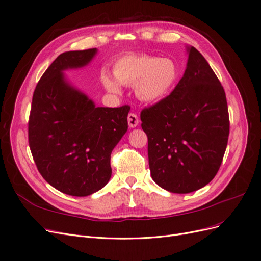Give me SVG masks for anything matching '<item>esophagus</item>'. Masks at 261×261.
I'll list each match as a JSON object with an SVG mask.
<instances>
[{"instance_id":"obj_1","label":"esophagus","mask_w":261,"mask_h":261,"mask_svg":"<svg viewBox=\"0 0 261 261\" xmlns=\"http://www.w3.org/2000/svg\"><path fill=\"white\" fill-rule=\"evenodd\" d=\"M127 121H128V125L129 127L134 128L139 124V118L135 113H129L127 116Z\"/></svg>"}]
</instances>
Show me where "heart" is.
Instances as JSON below:
<instances>
[{"mask_svg": "<svg viewBox=\"0 0 261 261\" xmlns=\"http://www.w3.org/2000/svg\"><path fill=\"white\" fill-rule=\"evenodd\" d=\"M114 78L108 72L101 73L105 88L113 93L123 86H134L137 99L145 103H158L174 90L179 70L176 62L170 58L151 54L127 55L118 60L113 67Z\"/></svg>", "mask_w": 261, "mask_h": 261, "instance_id": "1", "label": "heart"}]
</instances>
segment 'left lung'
Returning <instances> with one entry per match:
<instances>
[{"mask_svg":"<svg viewBox=\"0 0 261 261\" xmlns=\"http://www.w3.org/2000/svg\"><path fill=\"white\" fill-rule=\"evenodd\" d=\"M183 77L164 100L144 109L151 177L171 193L206 186L219 171L227 145L226 97L208 62L194 46Z\"/></svg>","mask_w":261,"mask_h":261,"instance_id":"left-lung-1","label":"left lung"}]
</instances>
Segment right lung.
<instances>
[{
    "label": "right lung",
    "mask_w": 261,
    "mask_h": 261,
    "mask_svg": "<svg viewBox=\"0 0 261 261\" xmlns=\"http://www.w3.org/2000/svg\"><path fill=\"white\" fill-rule=\"evenodd\" d=\"M98 50L60 54L34 91L28 122L31 154L42 177L66 195L85 197L111 178L110 159L127 132L130 108L96 107L65 70L88 65Z\"/></svg>",
    "instance_id": "right-lung-1"
}]
</instances>
